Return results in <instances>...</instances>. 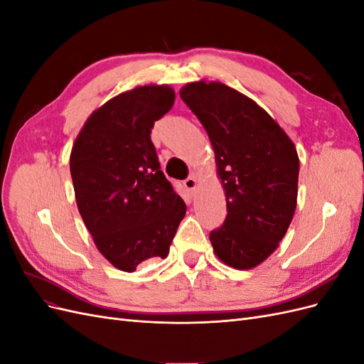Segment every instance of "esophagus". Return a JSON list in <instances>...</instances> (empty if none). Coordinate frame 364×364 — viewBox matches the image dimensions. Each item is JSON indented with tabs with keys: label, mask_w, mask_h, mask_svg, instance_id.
I'll return each instance as SVG.
<instances>
[{
	"label": "esophagus",
	"mask_w": 364,
	"mask_h": 364,
	"mask_svg": "<svg viewBox=\"0 0 364 364\" xmlns=\"http://www.w3.org/2000/svg\"><path fill=\"white\" fill-rule=\"evenodd\" d=\"M183 186L188 191H194L196 190V186H197V181H196V178L194 176H190V178H186L185 181H183Z\"/></svg>",
	"instance_id": "1"
}]
</instances>
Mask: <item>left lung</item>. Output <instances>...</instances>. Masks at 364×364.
<instances>
[{
	"label": "left lung",
	"mask_w": 364,
	"mask_h": 364,
	"mask_svg": "<svg viewBox=\"0 0 364 364\" xmlns=\"http://www.w3.org/2000/svg\"><path fill=\"white\" fill-rule=\"evenodd\" d=\"M181 98L206 130L226 191L228 215L209 234L215 255L238 270L255 267L291 223L299 178L296 147L262 107L223 83H188Z\"/></svg>",
	"instance_id": "left-lung-1"
}]
</instances>
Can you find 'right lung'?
<instances>
[{"label": "right lung", "mask_w": 364, "mask_h": 364, "mask_svg": "<svg viewBox=\"0 0 364 364\" xmlns=\"http://www.w3.org/2000/svg\"><path fill=\"white\" fill-rule=\"evenodd\" d=\"M173 103L167 85L119 94L87 118L71 150L77 208L97 249L119 270L167 257L186 213L150 138Z\"/></svg>", "instance_id": "obj_1"}]
</instances>
